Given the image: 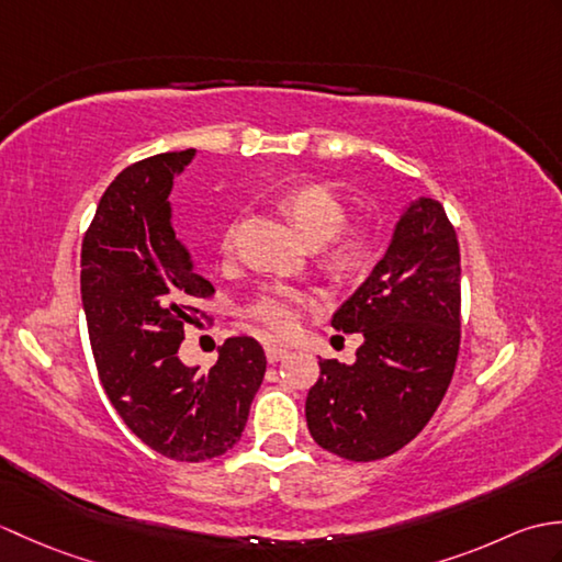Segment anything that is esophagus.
Returning <instances> with one entry per match:
<instances>
[{
	"label": "esophagus",
	"mask_w": 562,
	"mask_h": 562,
	"mask_svg": "<svg viewBox=\"0 0 562 562\" xmlns=\"http://www.w3.org/2000/svg\"><path fill=\"white\" fill-rule=\"evenodd\" d=\"M288 355H290V350L282 348V345H274V342H268V345H266V357H268L270 364L284 360V357H288Z\"/></svg>",
	"instance_id": "34e87169"
}]
</instances>
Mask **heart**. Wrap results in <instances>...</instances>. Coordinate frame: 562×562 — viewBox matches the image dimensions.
I'll use <instances>...</instances> for the list:
<instances>
[{
  "label": "heart",
  "instance_id": "obj_1",
  "mask_svg": "<svg viewBox=\"0 0 562 562\" xmlns=\"http://www.w3.org/2000/svg\"><path fill=\"white\" fill-rule=\"evenodd\" d=\"M278 207L282 210L296 232L306 236L308 241L321 244V262L338 280H348L372 266L379 248V234L372 224L348 222V207L336 190L326 183H300L288 188L278 198ZM236 229L232 226L224 234V250L234 248ZM314 306L312 292L302 288H274L262 290L254 302L246 306V318L254 321L268 336L288 338L300 328L304 312Z\"/></svg>",
  "mask_w": 562,
  "mask_h": 562
}]
</instances>
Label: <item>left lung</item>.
<instances>
[{"instance_id": "8db88e82", "label": "left lung", "mask_w": 562, "mask_h": 562, "mask_svg": "<svg viewBox=\"0 0 562 562\" xmlns=\"http://www.w3.org/2000/svg\"><path fill=\"white\" fill-rule=\"evenodd\" d=\"M330 326L364 342L355 364L318 360L308 432L340 459H386L435 415L459 357L461 254L441 202H411L386 256Z\"/></svg>"}]
</instances>
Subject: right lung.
<instances>
[{"label": "right lung", "mask_w": 562, "mask_h": 562, "mask_svg": "<svg viewBox=\"0 0 562 562\" xmlns=\"http://www.w3.org/2000/svg\"><path fill=\"white\" fill-rule=\"evenodd\" d=\"M195 149L130 164L105 188L81 241V304L115 413L149 449L198 463L229 451L266 376L258 340L236 336L207 372L186 367V326L214 294L171 226L169 193Z\"/></svg>", "instance_id": "1"}]
</instances>
